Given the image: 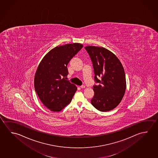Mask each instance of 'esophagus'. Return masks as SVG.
I'll list each match as a JSON object with an SVG mask.
<instances>
[{"mask_svg":"<svg viewBox=\"0 0 158 158\" xmlns=\"http://www.w3.org/2000/svg\"><path fill=\"white\" fill-rule=\"evenodd\" d=\"M80 88L81 89L85 88V86L84 85H81L80 86Z\"/></svg>","mask_w":158,"mask_h":158,"instance_id":"1","label":"esophagus"}]
</instances>
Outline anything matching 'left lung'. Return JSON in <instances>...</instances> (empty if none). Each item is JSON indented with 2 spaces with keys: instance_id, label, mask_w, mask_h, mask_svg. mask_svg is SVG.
<instances>
[{
  "instance_id": "8db88e82",
  "label": "left lung",
  "mask_w": 158,
  "mask_h": 158,
  "mask_svg": "<svg viewBox=\"0 0 158 158\" xmlns=\"http://www.w3.org/2000/svg\"><path fill=\"white\" fill-rule=\"evenodd\" d=\"M93 63L94 95L91 103L100 111L111 110L119 105L126 89L124 69L121 62L110 51L103 47H85Z\"/></svg>"
}]
</instances>
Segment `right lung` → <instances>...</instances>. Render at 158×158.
<instances>
[{"label": "right lung", "mask_w": 158, "mask_h": 158, "mask_svg": "<svg viewBox=\"0 0 158 158\" xmlns=\"http://www.w3.org/2000/svg\"><path fill=\"white\" fill-rule=\"evenodd\" d=\"M83 47L77 43L56 47L39 64L34 88L42 103L50 110L60 111L72 101L77 87L66 80L67 65Z\"/></svg>", "instance_id": "obj_1"}]
</instances>
